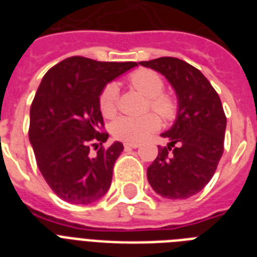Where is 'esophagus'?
I'll use <instances>...</instances> for the list:
<instances>
[{"label":"esophagus","mask_w":257,"mask_h":257,"mask_svg":"<svg viewBox=\"0 0 257 257\" xmlns=\"http://www.w3.org/2000/svg\"><path fill=\"white\" fill-rule=\"evenodd\" d=\"M124 147L126 149H129V148L136 149V148H139V147H140V144H137V143H125Z\"/></svg>","instance_id":"obj_1"}]
</instances>
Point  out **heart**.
I'll list each match as a JSON object with an SVG mask.
<instances>
[{
    "mask_svg": "<svg viewBox=\"0 0 257 257\" xmlns=\"http://www.w3.org/2000/svg\"><path fill=\"white\" fill-rule=\"evenodd\" d=\"M132 88L148 97L147 108H152L164 120H175L179 113L177 101L169 94L163 93L164 80L156 72L151 69H139L129 77ZM100 109L105 117H112L117 112L118 104V86L114 82L105 85L100 94ZM161 121L155 113H145L141 116H120L112 122L110 131L118 140L126 143H140L151 133L160 128Z\"/></svg>",
    "mask_w": 257,
    "mask_h": 257,
    "instance_id": "1",
    "label": "heart"
}]
</instances>
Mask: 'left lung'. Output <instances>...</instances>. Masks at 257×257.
<instances>
[{
    "label": "left lung",
    "instance_id": "8db88e82",
    "mask_svg": "<svg viewBox=\"0 0 257 257\" xmlns=\"http://www.w3.org/2000/svg\"><path fill=\"white\" fill-rule=\"evenodd\" d=\"M169 81L179 104L172 128L161 136L169 144L148 167L153 191L165 199H188L199 193L216 172L224 152L227 117L219 94L199 69L175 57L141 61Z\"/></svg>",
    "mask_w": 257,
    "mask_h": 257
}]
</instances>
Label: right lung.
I'll use <instances>...</instances> for the list:
<instances>
[{
    "mask_svg": "<svg viewBox=\"0 0 257 257\" xmlns=\"http://www.w3.org/2000/svg\"><path fill=\"white\" fill-rule=\"evenodd\" d=\"M136 65L74 56L42 78L30 106L29 140L41 175L64 201L85 205L108 192L124 147H102L109 135L98 100L108 82Z\"/></svg>",
    "mask_w": 257,
    "mask_h": 257,
    "instance_id": "add662e5",
    "label": "right lung"
}]
</instances>
